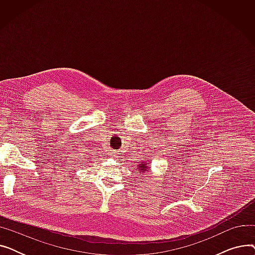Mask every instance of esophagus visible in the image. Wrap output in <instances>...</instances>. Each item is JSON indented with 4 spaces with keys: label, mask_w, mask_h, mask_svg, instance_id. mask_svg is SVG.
I'll list each match as a JSON object with an SVG mask.
<instances>
[{
    "label": "esophagus",
    "mask_w": 255,
    "mask_h": 255,
    "mask_svg": "<svg viewBox=\"0 0 255 255\" xmlns=\"http://www.w3.org/2000/svg\"><path fill=\"white\" fill-rule=\"evenodd\" d=\"M112 155H113V156H116V155H117V153H116V152H115V151H114V152H113V153H112Z\"/></svg>",
    "instance_id": "34e87169"
}]
</instances>
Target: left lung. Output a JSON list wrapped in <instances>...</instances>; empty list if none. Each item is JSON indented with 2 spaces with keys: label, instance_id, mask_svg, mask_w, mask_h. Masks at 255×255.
<instances>
[{
  "label": "left lung",
  "instance_id": "1",
  "mask_svg": "<svg viewBox=\"0 0 255 255\" xmlns=\"http://www.w3.org/2000/svg\"><path fill=\"white\" fill-rule=\"evenodd\" d=\"M149 166H150V165H149L148 163H145V162L141 163V162H140V163L138 164V170H139L138 172H141V171L143 172V171H145V170H148V169H149Z\"/></svg>",
  "mask_w": 255,
  "mask_h": 255
}]
</instances>
